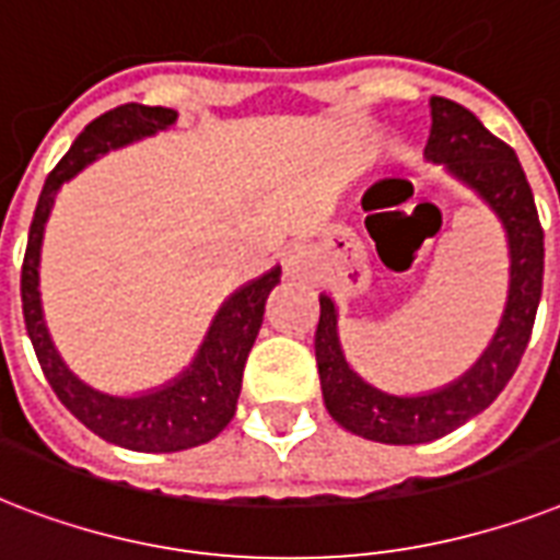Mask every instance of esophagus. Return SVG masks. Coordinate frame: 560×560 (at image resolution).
<instances>
[{"instance_id":"esophagus-1","label":"esophagus","mask_w":560,"mask_h":560,"mask_svg":"<svg viewBox=\"0 0 560 560\" xmlns=\"http://www.w3.org/2000/svg\"><path fill=\"white\" fill-rule=\"evenodd\" d=\"M312 268H315V257L306 245H292V248L283 254V271L285 277H310Z\"/></svg>"}]
</instances>
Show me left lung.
I'll list each match as a JSON object with an SVG mask.
<instances>
[{
  "mask_svg": "<svg viewBox=\"0 0 560 560\" xmlns=\"http://www.w3.org/2000/svg\"><path fill=\"white\" fill-rule=\"evenodd\" d=\"M427 154L444 163L500 215L511 254L509 303L491 345L465 376L420 397H397L368 385L348 365L339 345V312L320 294L315 359L324 402L332 420L353 435L380 444H427L444 438L491 406L517 371L535 327L544 289V228L535 195L511 145L493 137L467 107L432 95Z\"/></svg>",
  "mask_w": 560,
  "mask_h": 560,
  "instance_id": "left-lung-1",
  "label": "left lung"
}]
</instances>
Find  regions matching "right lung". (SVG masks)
Returning a JSON list of instances; mask_svg holds the SVG:
<instances>
[{"mask_svg":"<svg viewBox=\"0 0 560 560\" xmlns=\"http://www.w3.org/2000/svg\"><path fill=\"white\" fill-rule=\"evenodd\" d=\"M175 119L177 114L168 107L131 102L107 110L78 133L72 149L60 158V163L51 168V175L43 184L32 231H28V245H25L23 277H20L25 329H28V339H32L34 353H37L43 374L49 380L51 392L58 394V400L86 429H93L95 435L110 444L125 446V450H137V453H177V450L207 444L231 423L242 392V371H245L254 339L262 327L268 294L280 283V268H271L268 275L257 277L254 283L233 292L215 312L210 332H207L198 357L192 359V365L168 385L140 394V397H114V394L95 392L81 383L60 359L49 339L46 320H43L40 289H37L40 285L37 268H40L43 228L49 219L55 192L63 180L75 177L98 154H107L110 149H122L128 142L163 131Z\"/></svg>","mask_w":560,"mask_h":560,"instance_id":"add662e5","label":"right lung"}]
</instances>
